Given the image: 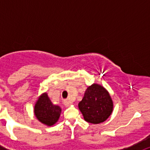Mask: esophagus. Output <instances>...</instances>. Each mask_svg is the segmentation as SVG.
I'll return each instance as SVG.
<instances>
[{
  "label": "esophagus",
  "instance_id": "obj_1",
  "mask_svg": "<svg viewBox=\"0 0 150 150\" xmlns=\"http://www.w3.org/2000/svg\"><path fill=\"white\" fill-rule=\"evenodd\" d=\"M64 104L65 106H67V107H68V106H70L71 104H72V102H71V100H69V99H66V100H64Z\"/></svg>",
  "mask_w": 150,
  "mask_h": 150
}]
</instances>
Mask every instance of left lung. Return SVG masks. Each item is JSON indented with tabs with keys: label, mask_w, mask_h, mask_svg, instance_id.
<instances>
[{
	"label": "left lung",
	"mask_w": 150,
	"mask_h": 150,
	"mask_svg": "<svg viewBox=\"0 0 150 150\" xmlns=\"http://www.w3.org/2000/svg\"><path fill=\"white\" fill-rule=\"evenodd\" d=\"M84 120L92 124H100L110 117L113 110V102L107 89L94 83L87 88L78 104Z\"/></svg>",
	"instance_id": "left-lung-1"
}]
</instances>
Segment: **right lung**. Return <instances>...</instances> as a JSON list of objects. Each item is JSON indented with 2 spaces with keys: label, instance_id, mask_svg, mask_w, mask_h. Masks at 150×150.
<instances>
[{
  "label": "right lung",
  "instance_id": "add662e5",
  "mask_svg": "<svg viewBox=\"0 0 150 150\" xmlns=\"http://www.w3.org/2000/svg\"><path fill=\"white\" fill-rule=\"evenodd\" d=\"M34 112L41 123L47 126H52L59 121L62 108L52 104L47 93L44 92L38 97L34 105Z\"/></svg>",
  "mask_w": 150,
  "mask_h": 150
}]
</instances>
